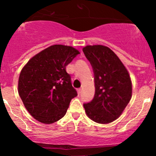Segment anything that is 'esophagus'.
Segmentation results:
<instances>
[{"label":"esophagus","mask_w":156,"mask_h":156,"mask_svg":"<svg viewBox=\"0 0 156 156\" xmlns=\"http://www.w3.org/2000/svg\"><path fill=\"white\" fill-rule=\"evenodd\" d=\"M77 92H78V95H80V94H81V89H78V90H77Z\"/></svg>","instance_id":"34e87169"}]
</instances>
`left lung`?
I'll return each instance as SVG.
<instances>
[{"mask_svg": "<svg viewBox=\"0 0 156 156\" xmlns=\"http://www.w3.org/2000/svg\"><path fill=\"white\" fill-rule=\"evenodd\" d=\"M83 52L95 75V96L83 104L87 115L98 124H108L121 116L130 101L133 87L129 72L112 49L87 45Z\"/></svg>", "mask_w": 156, "mask_h": 156, "instance_id": "left-lung-1", "label": "left lung"}]
</instances>
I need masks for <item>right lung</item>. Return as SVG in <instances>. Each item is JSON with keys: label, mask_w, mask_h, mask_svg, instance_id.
Listing matches in <instances>:
<instances>
[{"label": "right lung", "mask_w": 156, "mask_h": 156, "mask_svg": "<svg viewBox=\"0 0 156 156\" xmlns=\"http://www.w3.org/2000/svg\"><path fill=\"white\" fill-rule=\"evenodd\" d=\"M80 54L70 46L56 44L34 55L20 71L18 91L25 108L43 124L62 119L77 92L66 66Z\"/></svg>", "instance_id": "right-lung-1"}]
</instances>
